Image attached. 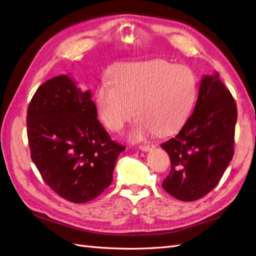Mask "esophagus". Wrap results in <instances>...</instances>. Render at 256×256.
Here are the masks:
<instances>
[{
	"mask_svg": "<svg viewBox=\"0 0 256 256\" xmlns=\"http://www.w3.org/2000/svg\"><path fill=\"white\" fill-rule=\"evenodd\" d=\"M155 148V146H153L152 143H144V144H141L139 146V148L141 150L142 152H148V151H151V150H153Z\"/></svg>",
	"mask_w": 256,
	"mask_h": 256,
	"instance_id": "esophagus-1",
	"label": "esophagus"
}]
</instances>
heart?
Masks as SVG:
<instances>
[{
	"instance_id": "b5f03b06",
	"label": "heart",
	"mask_w": 256,
	"mask_h": 256,
	"mask_svg": "<svg viewBox=\"0 0 256 256\" xmlns=\"http://www.w3.org/2000/svg\"><path fill=\"white\" fill-rule=\"evenodd\" d=\"M96 92L101 118L110 132H118L134 115L126 134L132 142L154 132L166 136L184 126L194 106L198 82L189 67L163 60L116 65Z\"/></svg>"
}]
</instances>
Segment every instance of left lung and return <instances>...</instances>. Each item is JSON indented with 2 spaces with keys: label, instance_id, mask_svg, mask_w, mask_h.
<instances>
[{
  "label": "left lung",
  "instance_id": "1",
  "mask_svg": "<svg viewBox=\"0 0 256 256\" xmlns=\"http://www.w3.org/2000/svg\"><path fill=\"white\" fill-rule=\"evenodd\" d=\"M236 106L220 79L205 74L192 115L177 136L162 143L172 170L164 190L180 201H196L213 190L234 156Z\"/></svg>",
  "mask_w": 256,
  "mask_h": 256
}]
</instances>
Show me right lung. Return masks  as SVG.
I'll use <instances>...</instances> for the list:
<instances>
[{
    "label": "right lung",
    "mask_w": 256,
    "mask_h": 256,
    "mask_svg": "<svg viewBox=\"0 0 256 256\" xmlns=\"http://www.w3.org/2000/svg\"><path fill=\"white\" fill-rule=\"evenodd\" d=\"M27 134L43 180L74 203L89 202L108 188L124 150L98 120L91 91H81L68 74L36 90L27 112Z\"/></svg>",
    "instance_id": "obj_1"
}]
</instances>
